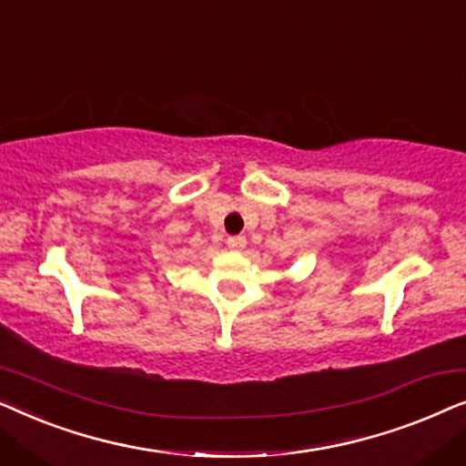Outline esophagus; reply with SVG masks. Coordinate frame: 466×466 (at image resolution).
Masks as SVG:
<instances>
[{
	"instance_id": "obj_1",
	"label": "esophagus",
	"mask_w": 466,
	"mask_h": 466,
	"mask_svg": "<svg viewBox=\"0 0 466 466\" xmlns=\"http://www.w3.org/2000/svg\"><path fill=\"white\" fill-rule=\"evenodd\" d=\"M246 244H248V241H246L244 235H233V238L227 239V246L231 248V250H244Z\"/></svg>"
}]
</instances>
